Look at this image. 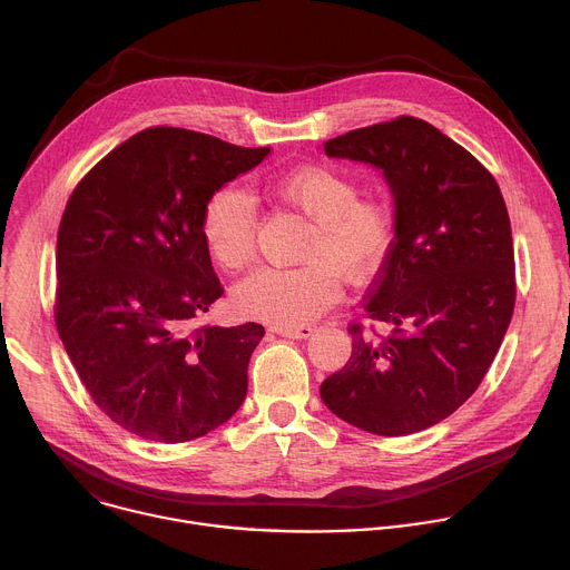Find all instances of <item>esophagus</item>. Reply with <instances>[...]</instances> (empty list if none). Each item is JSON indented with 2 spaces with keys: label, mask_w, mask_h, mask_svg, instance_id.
I'll list each match as a JSON object with an SVG mask.
<instances>
[{
  "label": "esophagus",
  "mask_w": 570,
  "mask_h": 570,
  "mask_svg": "<svg viewBox=\"0 0 570 570\" xmlns=\"http://www.w3.org/2000/svg\"><path fill=\"white\" fill-rule=\"evenodd\" d=\"M273 332L284 338H308L315 330L311 324H299V327H273Z\"/></svg>",
  "instance_id": "esophagus-1"
}]
</instances>
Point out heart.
Returning a JSON list of instances; mask_svg holds the SVG:
<instances>
[{"label": "heart", "mask_w": 570, "mask_h": 570, "mask_svg": "<svg viewBox=\"0 0 570 570\" xmlns=\"http://www.w3.org/2000/svg\"><path fill=\"white\" fill-rule=\"evenodd\" d=\"M264 191L311 220L297 268H262L234 288L240 313L273 327H299L341 297V273L372 277L399 236V209L387 194H358L352 174L330 165H302L264 180ZM255 200L234 185L214 189L200 212V236L212 259L246 268L257 253Z\"/></svg>", "instance_id": "1"}]
</instances>
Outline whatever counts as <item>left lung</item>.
<instances>
[{
    "label": "left lung",
    "instance_id": "1",
    "mask_svg": "<svg viewBox=\"0 0 570 570\" xmlns=\"http://www.w3.org/2000/svg\"><path fill=\"white\" fill-rule=\"evenodd\" d=\"M324 153L383 169L399 236L363 297L367 324L347 327L352 356L320 396L374 435L424 431L475 392L510 327L517 277L503 194L466 148L409 115L327 139Z\"/></svg>",
    "mask_w": 570,
    "mask_h": 570
}]
</instances>
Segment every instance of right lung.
<instances>
[{
  "mask_svg": "<svg viewBox=\"0 0 570 570\" xmlns=\"http://www.w3.org/2000/svg\"><path fill=\"white\" fill-rule=\"evenodd\" d=\"M268 153L187 128H146L97 161L67 200L56 330L92 401L137 438H203L246 399L264 327L198 324L223 295L200 212Z\"/></svg>",
  "mask_w": 570,
  "mask_h": 570,
  "instance_id": "1",
  "label": "right lung"
}]
</instances>
